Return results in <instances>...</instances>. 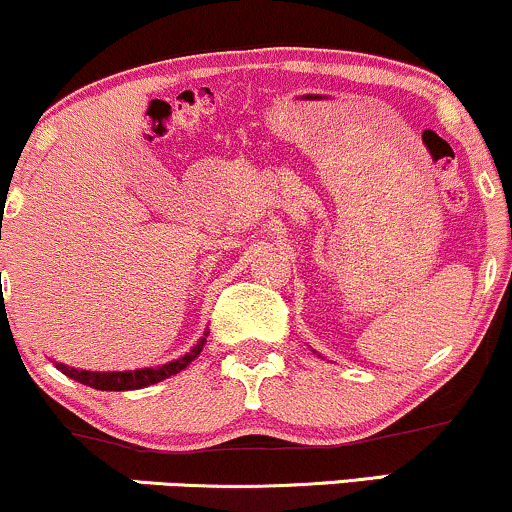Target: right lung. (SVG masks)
Returning <instances> with one entry per match:
<instances>
[{
  "label": "right lung",
  "instance_id": "add662e5",
  "mask_svg": "<svg viewBox=\"0 0 512 512\" xmlns=\"http://www.w3.org/2000/svg\"><path fill=\"white\" fill-rule=\"evenodd\" d=\"M209 334L204 332V337H199V342L187 351L185 356L173 358V361L161 363V366H151V368H137V370H79L67 366V363L52 361L57 370H62L64 375L76 380V383L93 387V390H105V392H122V390H142V387L156 385L161 380L170 378V375L180 373L190 366L195 358L202 354L204 344H207Z\"/></svg>",
  "mask_w": 512,
  "mask_h": 512
}]
</instances>
